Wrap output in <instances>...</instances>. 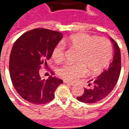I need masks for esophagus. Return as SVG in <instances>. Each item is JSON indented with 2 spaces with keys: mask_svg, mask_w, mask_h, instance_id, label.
<instances>
[{
  "mask_svg": "<svg viewBox=\"0 0 129 129\" xmlns=\"http://www.w3.org/2000/svg\"><path fill=\"white\" fill-rule=\"evenodd\" d=\"M63 82H64V84H68V85H70V86H74V84H73V83H70V82H69V81H63Z\"/></svg>",
  "mask_w": 129,
  "mask_h": 129,
  "instance_id": "obj_1",
  "label": "esophagus"
}]
</instances>
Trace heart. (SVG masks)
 Masks as SVG:
<instances>
[{"label":"heart","instance_id":"obj_1","mask_svg":"<svg viewBox=\"0 0 129 129\" xmlns=\"http://www.w3.org/2000/svg\"><path fill=\"white\" fill-rule=\"evenodd\" d=\"M66 43L79 52L76 64H66L59 70V76L65 80L75 81L84 77L89 70L90 74L100 73L111 61L113 49L106 38L78 33L70 36ZM65 46L57 43L52 52V57L56 63L65 59Z\"/></svg>","mask_w":129,"mask_h":129}]
</instances>
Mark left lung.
I'll list each match as a JSON object with an SVG mask.
<instances>
[{
  "label": "left lung",
  "mask_w": 129,
  "mask_h": 129,
  "mask_svg": "<svg viewBox=\"0 0 129 129\" xmlns=\"http://www.w3.org/2000/svg\"><path fill=\"white\" fill-rule=\"evenodd\" d=\"M113 44L114 56L107 70L96 78L90 80L88 86H91L89 89L84 88V93L81 96L77 97L78 101L86 104L96 103L107 97L113 90L119 79L121 71V53L117 43L110 38Z\"/></svg>",
  "instance_id": "left-lung-1"
}]
</instances>
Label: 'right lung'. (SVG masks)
Returning a JSON list of instances; mask_svg holds the SVG:
<instances>
[{"instance_id":"obj_1","label":"right lung","mask_w":129,"mask_h":129,"mask_svg":"<svg viewBox=\"0 0 129 129\" xmlns=\"http://www.w3.org/2000/svg\"><path fill=\"white\" fill-rule=\"evenodd\" d=\"M63 39L61 32L36 28L22 34L13 45L10 56V74L13 86L24 100L43 104L54 97V92L63 81L50 76L41 77V66L48 67L54 47ZM53 74L52 72H51Z\"/></svg>"}]
</instances>
